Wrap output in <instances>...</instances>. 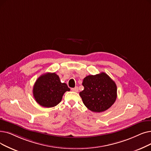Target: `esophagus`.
Wrapping results in <instances>:
<instances>
[{
  "label": "esophagus",
  "mask_w": 151,
  "mask_h": 151,
  "mask_svg": "<svg viewBox=\"0 0 151 151\" xmlns=\"http://www.w3.org/2000/svg\"><path fill=\"white\" fill-rule=\"evenodd\" d=\"M71 90L72 91H74V92H78V88L77 86H76L75 88H71Z\"/></svg>",
  "instance_id": "1"
}]
</instances>
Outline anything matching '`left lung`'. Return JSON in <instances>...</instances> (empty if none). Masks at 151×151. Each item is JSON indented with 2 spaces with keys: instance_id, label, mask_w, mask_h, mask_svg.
<instances>
[{
  "instance_id": "8db88e82",
  "label": "left lung",
  "mask_w": 151,
  "mask_h": 151,
  "mask_svg": "<svg viewBox=\"0 0 151 151\" xmlns=\"http://www.w3.org/2000/svg\"><path fill=\"white\" fill-rule=\"evenodd\" d=\"M84 89L80 93L83 104L94 112H102L109 109L116 99V85L106 73L85 77Z\"/></svg>"
}]
</instances>
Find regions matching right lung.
<instances>
[{"label": "right lung", "instance_id": "right-lung-1", "mask_svg": "<svg viewBox=\"0 0 151 151\" xmlns=\"http://www.w3.org/2000/svg\"><path fill=\"white\" fill-rule=\"evenodd\" d=\"M70 90L66 83L60 82L59 76L55 73H47L37 78L32 93L40 106L49 108L59 104L64 93Z\"/></svg>", "mask_w": 151, "mask_h": 151}]
</instances>
